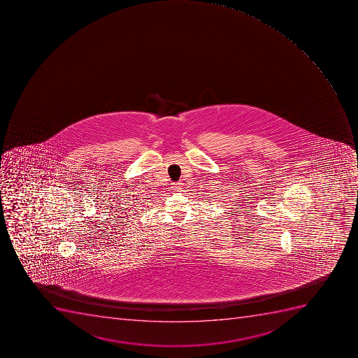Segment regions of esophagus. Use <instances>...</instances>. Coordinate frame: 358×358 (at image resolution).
I'll use <instances>...</instances> for the list:
<instances>
[{"label":"esophagus","mask_w":358,"mask_h":358,"mask_svg":"<svg viewBox=\"0 0 358 358\" xmlns=\"http://www.w3.org/2000/svg\"><path fill=\"white\" fill-rule=\"evenodd\" d=\"M173 189L174 190H180L181 189V184H179V182H176V184H173Z\"/></svg>","instance_id":"obj_1"}]
</instances>
